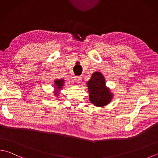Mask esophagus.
<instances>
[{"instance_id": "1", "label": "esophagus", "mask_w": 158, "mask_h": 158, "mask_svg": "<svg viewBox=\"0 0 158 158\" xmlns=\"http://www.w3.org/2000/svg\"><path fill=\"white\" fill-rule=\"evenodd\" d=\"M74 80H75L76 82H78V83L81 82L82 77L81 76H76L75 78H74Z\"/></svg>"}]
</instances>
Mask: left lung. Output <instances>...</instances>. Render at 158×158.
Segmentation results:
<instances>
[{
    "instance_id": "obj_1",
    "label": "left lung",
    "mask_w": 158,
    "mask_h": 158,
    "mask_svg": "<svg viewBox=\"0 0 158 158\" xmlns=\"http://www.w3.org/2000/svg\"><path fill=\"white\" fill-rule=\"evenodd\" d=\"M87 85L89 100L91 103L96 106H102L111 102L113 95L106 87L105 79L100 72H95L92 74Z\"/></svg>"
}]
</instances>
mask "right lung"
Segmentation results:
<instances>
[{"label":"right lung","instance_id":"1","mask_svg":"<svg viewBox=\"0 0 158 158\" xmlns=\"http://www.w3.org/2000/svg\"><path fill=\"white\" fill-rule=\"evenodd\" d=\"M55 85H56V89H60L62 87H63V85H64V80H56V81L54 82ZM56 94H58L57 92H56ZM55 95H57V94H55Z\"/></svg>","mask_w":158,"mask_h":158}]
</instances>
